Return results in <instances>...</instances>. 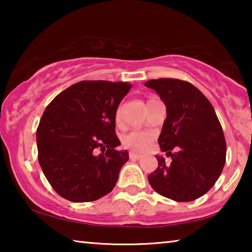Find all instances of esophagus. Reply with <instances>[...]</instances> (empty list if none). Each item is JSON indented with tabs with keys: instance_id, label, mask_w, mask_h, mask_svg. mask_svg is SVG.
Instances as JSON below:
<instances>
[{
	"instance_id": "esophagus-1",
	"label": "esophagus",
	"mask_w": 252,
	"mask_h": 252,
	"mask_svg": "<svg viewBox=\"0 0 252 252\" xmlns=\"http://www.w3.org/2000/svg\"><path fill=\"white\" fill-rule=\"evenodd\" d=\"M129 157H130V160H139L140 158H141V156L138 155V153H134V152H130Z\"/></svg>"
}]
</instances>
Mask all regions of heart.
Here are the masks:
<instances>
[{"label": "heart", "mask_w": 252, "mask_h": 252, "mask_svg": "<svg viewBox=\"0 0 252 252\" xmlns=\"http://www.w3.org/2000/svg\"><path fill=\"white\" fill-rule=\"evenodd\" d=\"M153 99H149L147 101V104L149 102H151ZM122 120V111L121 108L119 106L116 111V122L117 125H120ZM153 141V135L150 132L147 131H131L126 135H123L122 138V143L126 148L130 149L132 151L136 152H142L146 151L147 149L151 146Z\"/></svg>", "instance_id": "heart-1"}]
</instances>
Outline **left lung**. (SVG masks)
<instances>
[{
	"mask_svg": "<svg viewBox=\"0 0 252 252\" xmlns=\"http://www.w3.org/2000/svg\"><path fill=\"white\" fill-rule=\"evenodd\" d=\"M167 108L158 143L171 163L157 156L158 168L148 176L153 190L178 202L202 197L222 172L227 144L215 109L193 84L178 79L147 81ZM176 149L172 154L171 150Z\"/></svg>",
	"mask_w": 252,
	"mask_h": 252,
	"instance_id": "1",
	"label": "left lung"
}]
</instances>
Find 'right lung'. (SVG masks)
<instances>
[{
	"label": "right lung",
	"mask_w": 252,
	"mask_h": 252,
	"mask_svg": "<svg viewBox=\"0 0 252 252\" xmlns=\"http://www.w3.org/2000/svg\"><path fill=\"white\" fill-rule=\"evenodd\" d=\"M127 82L81 81L46 106L36 130L37 159L55 192L72 202H90L113 190L126 151L116 148V111ZM100 148L99 155L95 151Z\"/></svg>",
	"instance_id": "right-lung-1"
}]
</instances>
